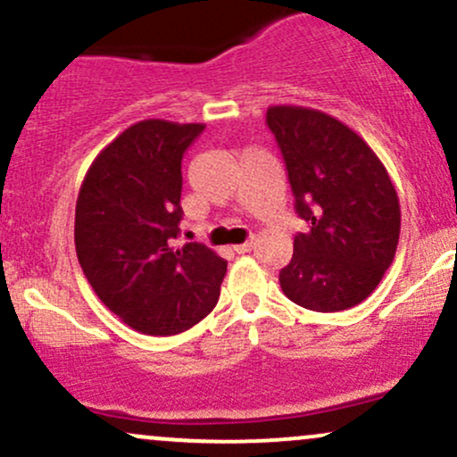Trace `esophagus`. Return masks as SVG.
<instances>
[{"label":"esophagus","mask_w":457,"mask_h":457,"mask_svg":"<svg viewBox=\"0 0 457 457\" xmlns=\"http://www.w3.org/2000/svg\"><path fill=\"white\" fill-rule=\"evenodd\" d=\"M253 245H255V240L251 238V240H246V243H243V245H234V251H236V253H249V251L253 249Z\"/></svg>","instance_id":"obj_1"}]
</instances>
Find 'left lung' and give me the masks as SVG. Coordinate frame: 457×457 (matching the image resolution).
Segmentation results:
<instances>
[{
  "mask_svg": "<svg viewBox=\"0 0 457 457\" xmlns=\"http://www.w3.org/2000/svg\"><path fill=\"white\" fill-rule=\"evenodd\" d=\"M275 133L298 217L309 232L295 238L279 272L283 295L313 312H344L378 287L400 240V199L389 171L367 141L333 115L272 104Z\"/></svg>",
  "mask_w": 457,
  "mask_h": 457,
  "instance_id": "obj_1",
  "label": "left lung"
}]
</instances>
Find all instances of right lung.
<instances>
[{
  "label": "right lung",
  "mask_w": 457,
  "mask_h": 457,
  "mask_svg": "<svg viewBox=\"0 0 457 457\" xmlns=\"http://www.w3.org/2000/svg\"><path fill=\"white\" fill-rule=\"evenodd\" d=\"M206 124L141 120L104 145L79 188L75 249L112 312L144 335H178L217 305L228 262L180 232L182 154Z\"/></svg>",
  "instance_id": "obj_1"
}]
</instances>
